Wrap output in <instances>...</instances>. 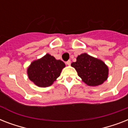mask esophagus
Returning a JSON list of instances; mask_svg holds the SVG:
<instances>
[{
    "label": "esophagus",
    "mask_w": 128,
    "mask_h": 128,
    "mask_svg": "<svg viewBox=\"0 0 128 128\" xmlns=\"http://www.w3.org/2000/svg\"><path fill=\"white\" fill-rule=\"evenodd\" d=\"M66 64H67V65H68V66H70V64H71V61H70V60H68V61H67V62H66Z\"/></svg>",
    "instance_id": "esophagus-1"
}]
</instances>
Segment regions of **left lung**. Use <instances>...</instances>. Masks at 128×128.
<instances>
[{
  "mask_svg": "<svg viewBox=\"0 0 128 128\" xmlns=\"http://www.w3.org/2000/svg\"><path fill=\"white\" fill-rule=\"evenodd\" d=\"M71 66L76 69L79 77L88 86H96L103 83L108 78V68L105 63L84 53L76 58Z\"/></svg>",
  "mask_w": 128,
  "mask_h": 128,
  "instance_id": "1",
  "label": "left lung"
}]
</instances>
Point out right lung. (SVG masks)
I'll use <instances>...</instances> for the list:
<instances>
[{"label":"right lung","instance_id":"add662e5","mask_svg":"<svg viewBox=\"0 0 128 128\" xmlns=\"http://www.w3.org/2000/svg\"><path fill=\"white\" fill-rule=\"evenodd\" d=\"M65 64L54 56L46 54L44 57L35 60L28 68L29 79L40 87H48L60 76Z\"/></svg>","mask_w":128,"mask_h":128}]
</instances>
